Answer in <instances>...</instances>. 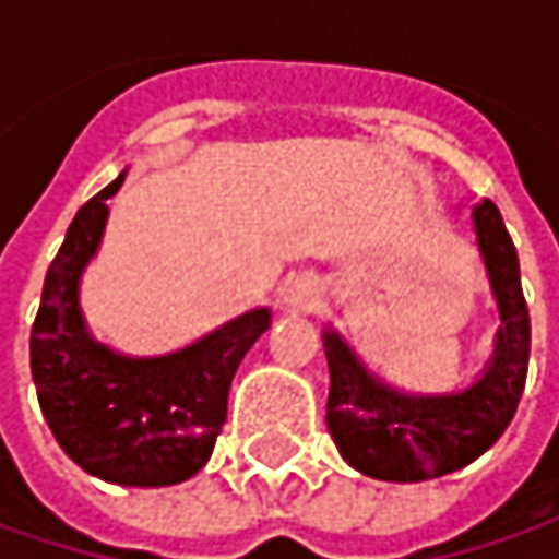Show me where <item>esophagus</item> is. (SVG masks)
<instances>
[{
	"label": "esophagus",
	"mask_w": 559,
	"mask_h": 559,
	"mask_svg": "<svg viewBox=\"0 0 559 559\" xmlns=\"http://www.w3.org/2000/svg\"><path fill=\"white\" fill-rule=\"evenodd\" d=\"M313 298V289H308V286H295L292 289V305H298V308H308Z\"/></svg>",
	"instance_id": "esophagus-1"
}]
</instances>
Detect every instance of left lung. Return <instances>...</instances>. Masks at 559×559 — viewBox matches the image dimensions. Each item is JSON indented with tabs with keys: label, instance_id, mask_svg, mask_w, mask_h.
<instances>
[{
	"label": "left lung",
	"instance_id": "left-lung-1",
	"mask_svg": "<svg viewBox=\"0 0 559 559\" xmlns=\"http://www.w3.org/2000/svg\"><path fill=\"white\" fill-rule=\"evenodd\" d=\"M485 267L504 330L488 373L461 395L411 397L376 382L335 333H326V426L355 469L385 483H423L454 473L501 439L523 395L528 370V308L520 261L495 202L473 207Z\"/></svg>",
	"mask_w": 559,
	"mask_h": 559
}]
</instances>
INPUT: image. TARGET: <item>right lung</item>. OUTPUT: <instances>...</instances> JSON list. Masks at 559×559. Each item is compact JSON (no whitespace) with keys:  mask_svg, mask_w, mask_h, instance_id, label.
<instances>
[{"mask_svg":"<svg viewBox=\"0 0 559 559\" xmlns=\"http://www.w3.org/2000/svg\"><path fill=\"white\" fill-rule=\"evenodd\" d=\"M120 183L123 174L76 211L49 264L31 330V370L43 417L76 466L105 483L162 488L207 463L226 423L229 382L270 326V311L246 313L192 348L152 360L96 345L83 330L76 283Z\"/></svg>","mask_w":559,"mask_h":559,"instance_id":"obj_1","label":"right lung"}]
</instances>
